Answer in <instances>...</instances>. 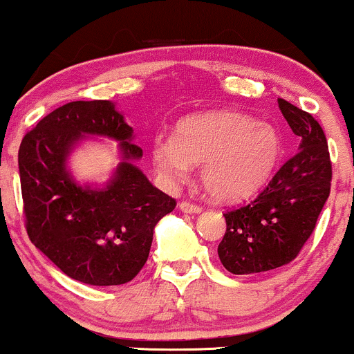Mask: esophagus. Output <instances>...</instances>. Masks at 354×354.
I'll list each match as a JSON object with an SVG mask.
<instances>
[{
  "label": "esophagus",
  "mask_w": 354,
  "mask_h": 354,
  "mask_svg": "<svg viewBox=\"0 0 354 354\" xmlns=\"http://www.w3.org/2000/svg\"><path fill=\"white\" fill-rule=\"evenodd\" d=\"M180 209L183 211V213H188V214H198V213H201V211H203L201 206L193 205V203H189V201H181L180 203Z\"/></svg>",
  "instance_id": "esophagus-1"
}]
</instances>
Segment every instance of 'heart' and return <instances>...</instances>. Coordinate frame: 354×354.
Instances as JSON below:
<instances>
[{"instance_id":"1","label":"heart","mask_w":354,"mask_h":354,"mask_svg":"<svg viewBox=\"0 0 354 354\" xmlns=\"http://www.w3.org/2000/svg\"><path fill=\"white\" fill-rule=\"evenodd\" d=\"M281 135L273 124L238 111H206L183 118L173 136H156L151 161L166 185L185 181L191 165L214 200L251 196L273 176L281 158Z\"/></svg>"}]
</instances>
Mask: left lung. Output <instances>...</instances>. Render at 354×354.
I'll return each mask as SVG.
<instances>
[{"instance_id":"left-lung-1","label":"left lung","mask_w":354,"mask_h":354,"mask_svg":"<svg viewBox=\"0 0 354 354\" xmlns=\"http://www.w3.org/2000/svg\"><path fill=\"white\" fill-rule=\"evenodd\" d=\"M278 106L299 136L298 153L254 201L225 213L226 233L218 256L233 274L263 273L293 261L330 196L331 161L319 123L286 100L278 98Z\"/></svg>"}]
</instances>
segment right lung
I'll return each mask as SVG.
<instances>
[{"mask_svg":"<svg viewBox=\"0 0 354 354\" xmlns=\"http://www.w3.org/2000/svg\"><path fill=\"white\" fill-rule=\"evenodd\" d=\"M91 137L118 143L120 163L104 185L80 183L69 156ZM111 101H73L23 138L19 180L31 243L64 274L93 286L131 281L148 259L154 226L176 201L136 166L143 149Z\"/></svg>","mask_w":354,"mask_h":354,"instance_id":"right-lung-1","label":"right lung"}]
</instances>
